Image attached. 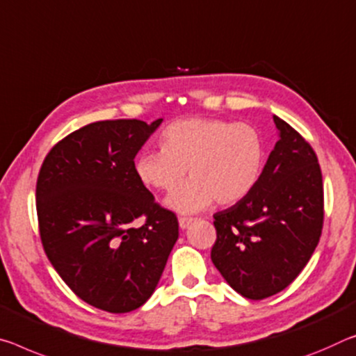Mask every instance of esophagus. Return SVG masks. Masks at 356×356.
<instances>
[{
  "instance_id": "obj_1",
  "label": "esophagus",
  "mask_w": 356,
  "mask_h": 356,
  "mask_svg": "<svg viewBox=\"0 0 356 356\" xmlns=\"http://www.w3.org/2000/svg\"><path fill=\"white\" fill-rule=\"evenodd\" d=\"M193 217H179V225H180V228L182 229H185V228H188L190 225H191V222H193Z\"/></svg>"
}]
</instances>
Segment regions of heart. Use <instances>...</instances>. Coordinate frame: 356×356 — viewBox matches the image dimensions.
Segmentation results:
<instances>
[{"mask_svg":"<svg viewBox=\"0 0 356 356\" xmlns=\"http://www.w3.org/2000/svg\"><path fill=\"white\" fill-rule=\"evenodd\" d=\"M160 152H145L134 163L138 179L158 191L177 188L166 200L177 212H198L216 200L231 206L255 188L264 166L261 134L247 123L220 118H185L163 129Z\"/></svg>","mask_w":356,"mask_h":356,"instance_id":"1","label":"heart"}]
</instances>
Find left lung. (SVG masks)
Instances as JSON below:
<instances>
[{
    "label": "left lung",
    "instance_id": "8db88e82",
    "mask_svg": "<svg viewBox=\"0 0 356 356\" xmlns=\"http://www.w3.org/2000/svg\"><path fill=\"white\" fill-rule=\"evenodd\" d=\"M279 140L244 200L213 216L212 263L231 289L264 300L306 266L323 228V180L317 155L295 128L274 115Z\"/></svg>",
    "mask_w": 356,
    "mask_h": 356
}]
</instances>
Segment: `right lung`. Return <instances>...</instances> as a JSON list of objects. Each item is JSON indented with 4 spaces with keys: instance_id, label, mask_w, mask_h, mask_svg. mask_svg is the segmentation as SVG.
I'll return each mask as SVG.
<instances>
[{
    "instance_id": "right-lung-1",
    "label": "right lung",
    "mask_w": 356,
    "mask_h": 356,
    "mask_svg": "<svg viewBox=\"0 0 356 356\" xmlns=\"http://www.w3.org/2000/svg\"><path fill=\"white\" fill-rule=\"evenodd\" d=\"M160 123H90L50 149L38 176L49 261L82 301L111 314L149 300L179 238L176 213L158 204L134 171V156Z\"/></svg>"
}]
</instances>
